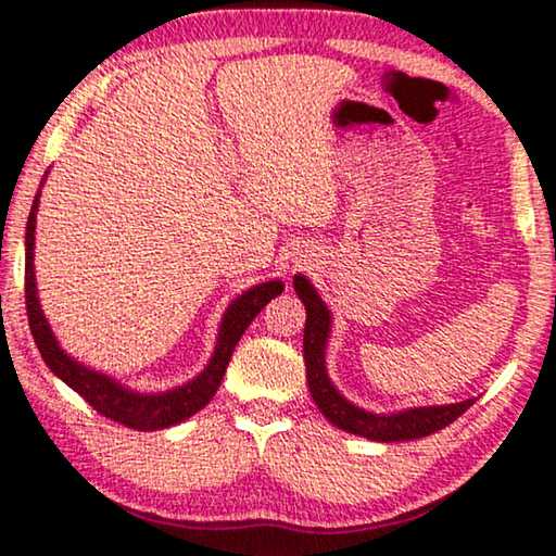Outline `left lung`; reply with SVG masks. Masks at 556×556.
I'll return each instance as SVG.
<instances>
[{"label": "left lung", "mask_w": 556, "mask_h": 556, "mask_svg": "<svg viewBox=\"0 0 556 556\" xmlns=\"http://www.w3.org/2000/svg\"><path fill=\"white\" fill-rule=\"evenodd\" d=\"M294 292L306 306V325H304V364H306V384H309L312 400L317 402L319 412L331 425L344 429V432L367 437L371 442H407V439H421L434 434L454 419L462 417L475 400L457 404H439V407H414L396 414H371L352 402H346L329 382L325 367V350L331 327L329 309L321 302L317 289L309 285V279L296 275Z\"/></svg>", "instance_id": "1"}]
</instances>
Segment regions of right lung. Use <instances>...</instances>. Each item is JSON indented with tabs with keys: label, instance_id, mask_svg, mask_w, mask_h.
Listing matches in <instances>:
<instances>
[{
	"label": "right lung",
	"instance_id": "add662e5",
	"mask_svg": "<svg viewBox=\"0 0 556 556\" xmlns=\"http://www.w3.org/2000/svg\"><path fill=\"white\" fill-rule=\"evenodd\" d=\"M37 206H39V194L35 197V204H31L29 222H27V252H24V300H27V317H29V329L31 337H35L37 350L41 359L49 369L54 371L56 377L62 379L64 384H70L74 392L85 396L89 407L97 409L102 417L119 421V425L129 429H139V432H152V429H164L172 425H179L197 414L202 407L212 402V396L217 394L222 384V377H225L227 364L231 359V352L239 339H242L244 329L252 325V319L260 314L264 306H267L277 294H281L279 279L264 281V285H256L247 289L242 296H237L235 302L229 304L219 325V337L217 346H214V354L210 364L202 375L194 377L192 382L185 387L172 389V392L164 394H139L131 392V389H124L122 384L114 382L106 375H99V371L85 367V364L74 362L70 354L56 344V339L49 329L45 314H41V306L37 300V281H35V225H37Z\"/></svg>",
	"mask_w": 556,
	"mask_h": 556
}]
</instances>
